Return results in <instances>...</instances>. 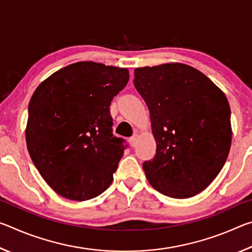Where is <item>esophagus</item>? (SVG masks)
Segmentation results:
<instances>
[{
	"instance_id": "34e87169",
	"label": "esophagus",
	"mask_w": 252,
	"mask_h": 252,
	"mask_svg": "<svg viewBox=\"0 0 252 252\" xmlns=\"http://www.w3.org/2000/svg\"><path fill=\"white\" fill-rule=\"evenodd\" d=\"M138 140H139V134H138V133H134V134L132 135L131 138H130L131 146H132V147H135V146H136V142H138Z\"/></svg>"
}]
</instances>
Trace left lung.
<instances>
[{
    "instance_id": "1",
    "label": "left lung",
    "mask_w": 252,
    "mask_h": 252,
    "mask_svg": "<svg viewBox=\"0 0 252 252\" xmlns=\"http://www.w3.org/2000/svg\"><path fill=\"white\" fill-rule=\"evenodd\" d=\"M134 85L150 111L156 156L142 168L170 198H191L218 176L231 147L230 106L202 72L183 63L136 67Z\"/></svg>"
}]
</instances>
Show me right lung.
<instances>
[{
    "mask_svg": "<svg viewBox=\"0 0 252 252\" xmlns=\"http://www.w3.org/2000/svg\"><path fill=\"white\" fill-rule=\"evenodd\" d=\"M129 71L92 61L54 72L34 91L25 140L42 178L63 198L85 201L110 187L125 152L112 134L111 101Z\"/></svg>",
    "mask_w": 252,
    "mask_h": 252,
    "instance_id": "1",
    "label": "right lung"
}]
</instances>
